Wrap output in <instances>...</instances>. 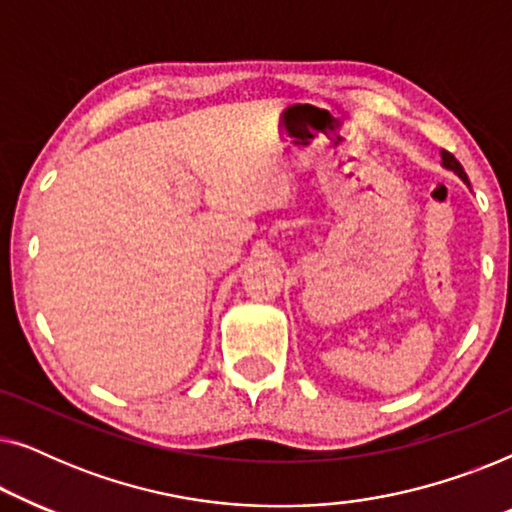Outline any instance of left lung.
<instances>
[{
	"instance_id": "8db88e82",
	"label": "left lung",
	"mask_w": 512,
	"mask_h": 512,
	"mask_svg": "<svg viewBox=\"0 0 512 512\" xmlns=\"http://www.w3.org/2000/svg\"><path fill=\"white\" fill-rule=\"evenodd\" d=\"M440 156H443V167H447V170H452L454 174H459L461 179H464V184H468V177H466V172H464V167H461V163L457 158L452 156L450 151H440Z\"/></svg>"
}]
</instances>
